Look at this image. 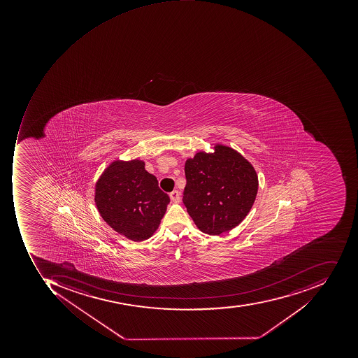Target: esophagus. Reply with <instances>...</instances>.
I'll use <instances>...</instances> for the list:
<instances>
[{
    "label": "esophagus",
    "instance_id": "1",
    "mask_svg": "<svg viewBox=\"0 0 358 358\" xmlns=\"http://www.w3.org/2000/svg\"><path fill=\"white\" fill-rule=\"evenodd\" d=\"M170 198L174 203H178L180 201V194L178 190H173V192H171Z\"/></svg>",
    "mask_w": 358,
    "mask_h": 358
}]
</instances>
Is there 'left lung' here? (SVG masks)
<instances>
[{
    "instance_id": "obj_1",
    "label": "left lung",
    "mask_w": 358,
    "mask_h": 358,
    "mask_svg": "<svg viewBox=\"0 0 358 358\" xmlns=\"http://www.w3.org/2000/svg\"><path fill=\"white\" fill-rule=\"evenodd\" d=\"M214 152H196L185 164L182 202L204 234L220 236L238 226L255 202V169L236 150L217 145Z\"/></svg>"
}]
</instances>
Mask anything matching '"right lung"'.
Listing matches in <instances>:
<instances>
[{"label": "right lung", "mask_w": 358, "mask_h": 358, "mask_svg": "<svg viewBox=\"0 0 358 358\" xmlns=\"http://www.w3.org/2000/svg\"><path fill=\"white\" fill-rule=\"evenodd\" d=\"M141 160L112 162L96 184L94 201L115 231L144 241L158 229L170 198Z\"/></svg>", "instance_id": "obj_1"}]
</instances>
